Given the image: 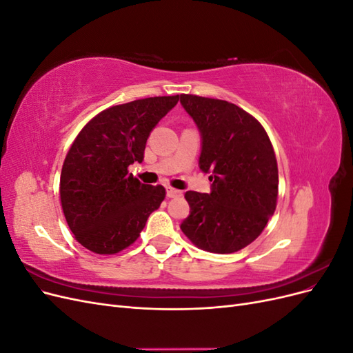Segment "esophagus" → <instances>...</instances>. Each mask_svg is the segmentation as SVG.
I'll use <instances>...</instances> for the list:
<instances>
[{
	"label": "esophagus",
	"instance_id": "esophagus-1",
	"mask_svg": "<svg viewBox=\"0 0 353 353\" xmlns=\"http://www.w3.org/2000/svg\"><path fill=\"white\" fill-rule=\"evenodd\" d=\"M181 194V191L179 190H175V188H172V187H166V196L169 197V199H175V197H179Z\"/></svg>",
	"mask_w": 353,
	"mask_h": 353
}]
</instances>
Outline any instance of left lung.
Returning <instances> with one entry per match:
<instances>
[{"mask_svg":"<svg viewBox=\"0 0 353 353\" xmlns=\"http://www.w3.org/2000/svg\"><path fill=\"white\" fill-rule=\"evenodd\" d=\"M184 110L201 138L199 166L210 193L187 191L190 215L181 230L199 249L234 253L261 236L274 215L279 168L263 126L239 105L183 94Z\"/></svg>","mask_w":353,"mask_h":353,"instance_id":"8db88e82","label":"left lung"}]
</instances>
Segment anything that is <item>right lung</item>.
<instances>
[{"label": "right lung", "mask_w": 353, "mask_h": 353, "mask_svg": "<svg viewBox=\"0 0 353 353\" xmlns=\"http://www.w3.org/2000/svg\"><path fill=\"white\" fill-rule=\"evenodd\" d=\"M179 95L113 105L73 141L60 175L61 208L83 248L113 254L131 245L165 199L162 185L143 184L128 166L143 162L147 138Z\"/></svg>", "instance_id": "right-lung-1"}]
</instances>
